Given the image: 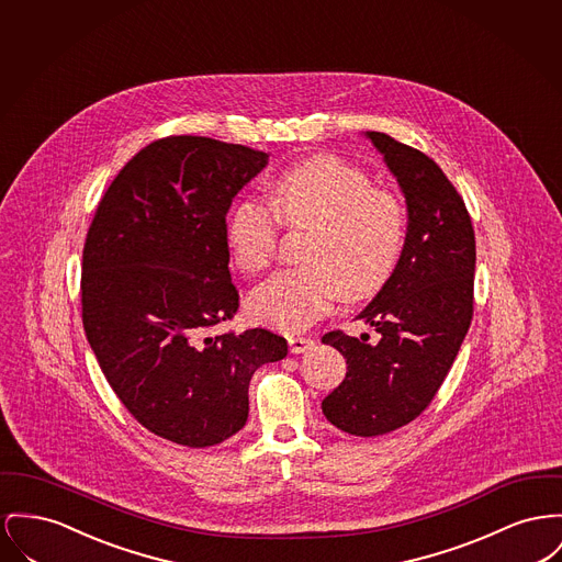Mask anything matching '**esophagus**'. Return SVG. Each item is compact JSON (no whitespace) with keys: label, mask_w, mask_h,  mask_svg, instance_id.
Segmentation results:
<instances>
[{"label":"esophagus","mask_w":562,"mask_h":562,"mask_svg":"<svg viewBox=\"0 0 562 562\" xmlns=\"http://www.w3.org/2000/svg\"><path fill=\"white\" fill-rule=\"evenodd\" d=\"M289 348L293 355H303L314 348V339L310 337H289Z\"/></svg>","instance_id":"34e87169"}]
</instances>
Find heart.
Wrapping results in <instances>:
<instances>
[{
  "instance_id": "b5f03b06",
  "label": "heart",
  "mask_w": 562,
  "mask_h": 562,
  "mask_svg": "<svg viewBox=\"0 0 562 562\" xmlns=\"http://www.w3.org/2000/svg\"><path fill=\"white\" fill-rule=\"evenodd\" d=\"M271 205L237 199L225 221L233 263L265 271L276 255L280 221L310 227L303 261L282 269L248 297V316L282 330H301L335 299L361 301L395 273L407 237L405 205L396 193L373 187L363 169L321 155L286 167L269 182Z\"/></svg>"
}]
</instances>
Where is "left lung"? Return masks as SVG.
Listing matches in <instances>:
<instances>
[{"mask_svg":"<svg viewBox=\"0 0 562 562\" xmlns=\"http://www.w3.org/2000/svg\"><path fill=\"white\" fill-rule=\"evenodd\" d=\"M407 201V237L395 273L357 316L378 333H325L348 363L325 396L330 425L378 437L418 418L443 384L473 318L475 233L459 191L425 153L369 132Z\"/></svg>","mask_w":562,"mask_h":562,"instance_id":"left-lung-1","label":"left lung"}]
</instances>
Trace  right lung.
Listing matches in <instances>:
<instances>
[{"label":"right lung","instance_id":"obj_1","mask_svg":"<svg viewBox=\"0 0 562 562\" xmlns=\"http://www.w3.org/2000/svg\"><path fill=\"white\" fill-rule=\"evenodd\" d=\"M267 157L201 135L155 139L112 180L87 232V339L133 418L180 446L241 429L252 373L289 352L267 329L212 335L239 307L227 212Z\"/></svg>","mask_w":562,"mask_h":562}]
</instances>
